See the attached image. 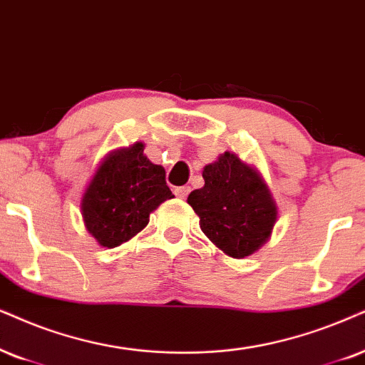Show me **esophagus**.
Masks as SVG:
<instances>
[{
  "label": "esophagus",
  "mask_w": 365,
  "mask_h": 365,
  "mask_svg": "<svg viewBox=\"0 0 365 365\" xmlns=\"http://www.w3.org/2000/svg\"><path fill=\"white\" fill-rule=\"evenodd\" d=\"M188 193H190V187H188V185L175 188V195H177L178 198H187Z\"/></svg>",
  "instance_id": "34e87169"
}]
</instances>
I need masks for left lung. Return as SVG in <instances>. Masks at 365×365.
Wrapping results in <instances>:
<instances>
[{"mask_svg": "<svg viewBox=\"0 0 365 365\" xmlns=\"http://www.w3.org/2000/svg\"><path fill=\"white\" fill-rule=\"evenodd\" d=\"M205 185L187 202L200 217V229L220 251L236 259L255 255L271 237L278 209L264 180L237 155L225 151L205 165Z\"/></svg>", "mask_w": 365, "mask_h": 365, "instance_id": "8db88e82", "label": "left lung"}]
</instances>
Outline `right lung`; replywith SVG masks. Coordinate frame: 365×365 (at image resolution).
<instances>
[{
    "label": "right lung",
    "mask_w": 365,
    "mask_h": 365,
    "mask_svg": "<svg viewBox=\"0 0 365 365\" xmlns=\"http://www.w3.org/2000/svg\"><path fill=\"white\" fill-rule=\"evenodd\" d=\"M145 145L110 151L81 202L86 229L103 247H118L150 222V214L173 198L165 168L146 158Z\"/></svg>",
    "instance_id": "add662e5"
}]
</instances>
